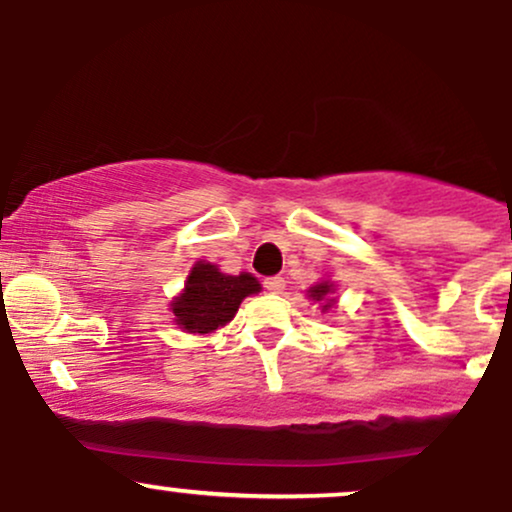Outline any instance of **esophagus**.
<instances>
[{"label": "esophagus", "mask_w": 512, "mask_h": 512, "mask_svg": "<svg viewBox=\"0 0 512 512\" xmlns=\"http://www.w3.org/2000/svg\"><path fill=\"white\" fill-rule=\"evenodd\" d=\"M264 289H267L269 293H281L286 289L284 276H269V279H264Z\"/></svg>", "instance_id": "1"}]
</instances>
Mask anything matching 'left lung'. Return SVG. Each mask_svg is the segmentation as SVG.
Returning a JSON list of instances; mask_svg holds the SVG:
<instances>
[{
	"label": "left lung",
	"instance_id": "8db88e82",
	"mask_svg": "<svg viewBox=\"0 0 512 512\" xmlns=\"http://www.w3.org/2000/svg\"><path fill=\"white\" fill-rule=\"evenodd\" d=\"M308 298L322 308V313H330L337 305V284L332 279H320L315 281L308 289Z\"/></svg>",
	"mask_w": 512,
	"mask_h": 512
}]
</instances>
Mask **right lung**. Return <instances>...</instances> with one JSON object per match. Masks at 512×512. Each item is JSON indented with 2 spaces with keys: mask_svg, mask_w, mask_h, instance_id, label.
Listing matches in <instances>:
<instances>
[{
  "mask_svg": "<svg viewBox=\"0 0 512 512\" xmlns=\"http://www.w3.org/2000/svg\"><path fill=\"white\" fill-rule=\"evenodd\" d=\"M262 291L250 272L223 274L219 264L199 260L187 274L185 289L170 301L173 322L187 334H211L228 325L240 303Z\"/></svg>",
  "mask_w": 512,
  "mask_h": 512,
  "instance_id": "1",
  "label": "right lung"
}]
</instances>
